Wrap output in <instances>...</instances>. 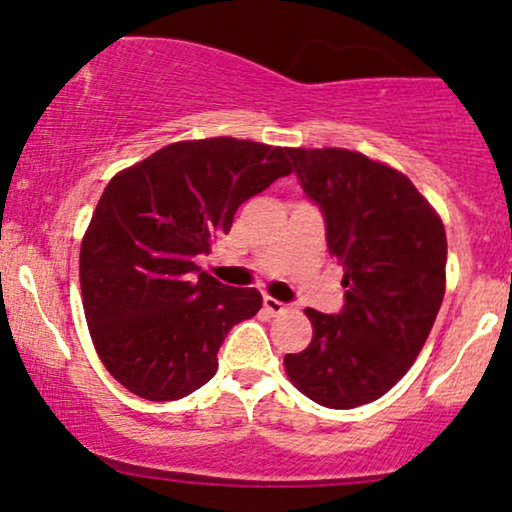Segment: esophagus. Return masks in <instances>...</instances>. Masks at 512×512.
I'll return each mask as SVG.
<instances>
[{"label":"esophagus","instance_id":"obj_1","mask_svg":"<svg viewBox=\"0 0 512 512\" xmlns=\"http://www.w3.org/2000/svg\"><path fill=\"white\" fill-rule=\"evenodd\" d=\"M264 308H267L272 315H281L289 310V305L276 301V298H272V296H264Z\"/></svg>","mask_w":512,"mask_h":512}]
</instances>
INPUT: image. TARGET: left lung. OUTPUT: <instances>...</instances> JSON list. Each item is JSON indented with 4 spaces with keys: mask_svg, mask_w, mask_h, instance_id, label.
<instances>
[{
    "mask_svg": "<svg viewBox=\"0 0 512 512\" xmlns=\"http://www.w3.org/2000/svg\"><path fill=\"white\" fill-rule=\"evenodd\" d=\"M303 192L325 216L327 248L344 267V308H308L313 342L286 354L291 383L313 402H375L424 349L443 303L448 240L407 175L349 149H286Z\"/></svg>",
    "mask_w": 512,
    "mask_h": 512,
    "instance_id": "left-lung-1",
    "label": "left lung"
}]
</instances>
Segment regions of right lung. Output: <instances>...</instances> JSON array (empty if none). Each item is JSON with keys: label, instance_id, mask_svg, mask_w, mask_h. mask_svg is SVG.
<instances>
[{"label": "right lung", "instance_id": "obj_1", "mask_svg": "<svg viewBox=\"0 0 512 512\" xmlns=\"http://www.w3.org/2000/svg\"><path fill=\"white\" fill-rule=\"evenodd\" d=\"M291 173L286 149L233 137L175 142L105 187L81 240L93 346L120 385L170 402L214 378L233 325L262 308L195 264L231 231L245 199Z\"/></svg>", "mask_w": 512, "mask_h": 512}]
</instances>
